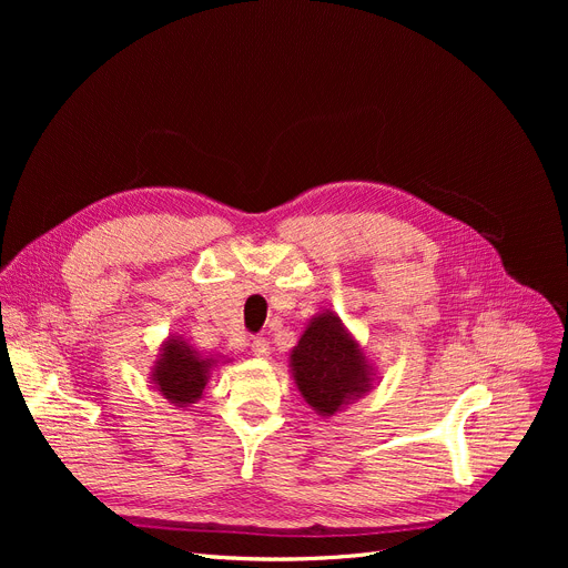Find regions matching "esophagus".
Returning a JSON list of instances; mask_svg holds the SVG:
<instances>
[{
	"mask_svg": "<svg viewBox=\"0 0 568 568\" xmlns=\"http://www.w3.org/2000/svg\"><path fill=\"white\" fill-rule=\"evenodd\" d=\"M251 349H253V354L257 356V359H266V356L272 354V347H268V343L264 338H253Z\"/></svg>",
	"mask_w": 568,
	"mask_h": 568,
	"instance_id": "1",
	"label": "esophagus"
}]
</instances>
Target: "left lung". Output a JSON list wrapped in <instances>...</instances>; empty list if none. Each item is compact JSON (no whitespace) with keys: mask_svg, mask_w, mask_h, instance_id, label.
I'll return each mask as SVG.
<instances>
[{"mask_svg":"<svg viewBox=\"0 0 568 568\" xmlns=\"http://www.w3.org/2000/svg\"><path fill=\"white\" fill-rule=\"evenodd\" d=\"M290 373L308 407L329 419L364 398L377 382L362 343L334 311L315 313L290 349Z\"/></svg>","mask_w":568,"mask_h":568,"instance_id":"8db88e82","label":"left lung"}]
</instances>
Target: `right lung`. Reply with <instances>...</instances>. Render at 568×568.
Instances as JSON below:
<instances>
[{"instance_id":"1","label":"right lung","mask_w":568,"mask_h":568,"mask_svg":"<svg viewBox=\"0 0 568 568\" xmlns=\"http://www.w3.org/2000/svg\"><path fill=\"white\" fill-rule=\"evenodd\" d=\"M230 359H219L212 354H200L189 341L182 336L170 334L156 354L152 373L154 389L176 407H191L197 403L206 389L209 379L216 366H223Z\"/></svg>"}]
</instances>
